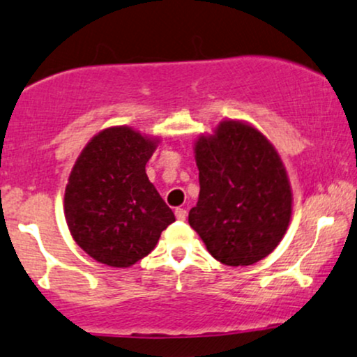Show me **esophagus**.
<instances>
[{"mask_svg": "<svg viewBox=\"0 0 357 357\" xmlns=\"http://www.w3.org/2000/svg\"><path fill=\"white\" fill-rule=\"evenodd\" d=\"M175 217H177V220H185L187 219V211H185V208H175Z\"/></svg>", "mask_w": 357, "mask_h": 357, "instance_id": "1", "label": "esophagus"}]
</instances>
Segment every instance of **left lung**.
<instances>
[{
    "instance_id": "1",
    "label": "left lung",
    "mask_w": 357,
    "mask_h": 357,
    "mask_svg": "<svg viewBox=\"0 0 357 357\" xmlns=\"http://www.w3.org/2000/svg\"><path fill=\"white\" fill-rule=\"evenodd\" d=\"M199 202L188 224L225 266L267 257L289 227L292 188L275 146L242 120H224L194 144Z\"/></svg>"
}]
</instances>
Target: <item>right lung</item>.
I'll return each mask as SVG.
<instances>
[{"label": "right lung", "mask_w": 357, "mask_h": 357, "mask_svg": "<svg viewBox=\"0 0 357 357\" xmlns=\"http://www.w3.org/2000/svg\"><path fill=\"white\" fill-rule=\"evenodd\" d=\"M158 142L120 125L96 133L78 155L63 207L73 241L96 262L133 266L175 222L145 172Z\"/></svg>", "instance_id": "add662e5"}]
</instances>
